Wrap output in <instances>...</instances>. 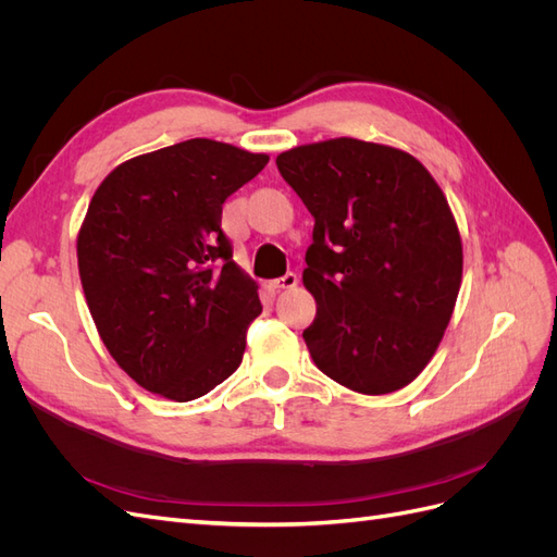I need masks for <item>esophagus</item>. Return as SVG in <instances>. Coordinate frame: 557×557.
<instances>
[{
  "label": "esophagus",
  "mask_w": 557,
  "mask_h": 557,
  "mask_svg": "<svg viewBox=\"0 0 557 557\" xmlns=\"http://www.w3.org/2000/svg\"><path fill=\"white\" fill-rule=\"evenodd\" d=\"M297 283H299V276H297L295 272H288L285 276H281V278L274 281V288H276V290H293Z\"/></svg>",
  "instance_id": "esophagus-1"
}]
</instances>
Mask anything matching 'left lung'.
Masks as SVG:
<instances>
[{
	"mask_svg": "<svg viewBox=\"0 0 557 557\" xmlns=\"http://www.w3.org/2000/svg\"><path fill=\"white\" fill-rule=\"evenodd\" d=\"M313 215L305 342L320 372L362 395L409 385L440 346L462 281V242L430 172L404 150L330 139L276 158Z\"/></svg>",
	"mask_w": 557,
	"mask_h": 557,
	"instance_id": "1",
	"label": "left lung"
}]
</instances>
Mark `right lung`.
Returning <instances> with one entry per match:
<instances>
[{"mask_svg":"<svg viewBox=\"0 0 557 557\" xmlns=\"http://www.w3.org/2000/svg\"><path fill=\"white\" fill-rule=\"evenodd\" d=\"M267 162L188 139L115 166L92 195L76 244L83 293L113 360L146 391L190 401L242 364L262 305L221 218Z\"/></svg>","mask_w":557,"mask_h":557,"instance_id":"1","label":"right lung"}]
</instances>
